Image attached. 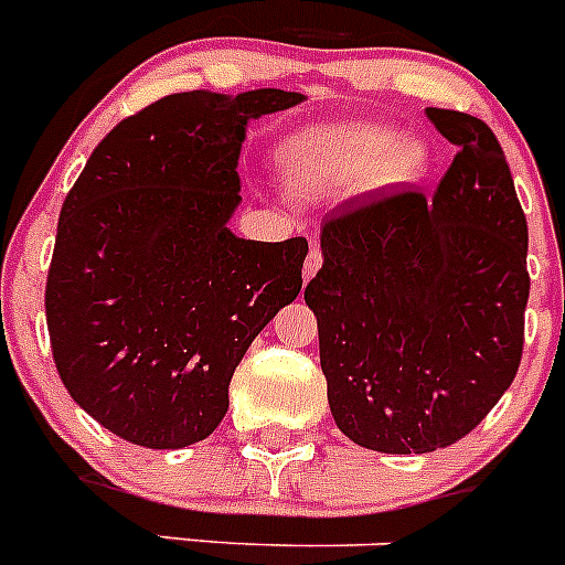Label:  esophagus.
Wrapping results in <instances>:
<instances>
[{
  "mask_svg": "<svg viewBox=\"0 0 565 565\" xmlns=\"http://www.w3.org/2000/svg\"><path fill=\"white\" fill-rule=\"evenodd\" d=\"M319 268H322V252H319V246L313 243L311 252H308V257H306V266H302V277H306V282L319 271Z\"/></svg>",
  "mask_w": 565,
  "mask_h": 565,
  "instance_id": "esophagus-1",
  "label": "esophagus"
}]
</instances>
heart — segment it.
Listing matches in <instances>:
<instances>
[{"instance_id": "obj_1", "label": "heart", "mask_w": 565, "mask_h": 565, "mask_svg": "<svg viewBox=\"0 0 565 565\" xmlns=\"http://www.w3.org/2000/svg\"><path fill=\"white\" fill-rule=\"evenodd\" d=\"M427 143L418 135H396L379 124L317 127L282 147L286 174L306 192L356 183L371 172L387 186L413 183L427 172Z\"/></svg>"}]
</instances>
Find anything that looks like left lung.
Wrapping results in <instances>:
<instances>
[{
	"instance_id": "left-lung-1",
	"label": "left lung",
	"mask_w": 565,
	"mask_h": 565,
	"mask_svg": "<svg viewBox=\"0 0 565 565\" xmlns=\"http://www.w3.org/2000/svg\"><path fill=\"white\" fill-rule=\"evenodd\" d=\"M458 152L433 201L356 198L322 223L308 282L339 430L393 456L450 447L483 422L521 364L526 214L495 132L427 107Z\"/></svg>"
}]
</instances>
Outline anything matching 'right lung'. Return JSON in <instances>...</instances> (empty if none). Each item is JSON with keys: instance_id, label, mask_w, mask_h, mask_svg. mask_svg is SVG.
Segmentation results:
<instances>
[{"instance_id": "right-lung-1", "label": "right lung", "mask_w": 565, "mask_h": 565, "mask_svg": "<svg viewBox=\"0 0 565 565\" xmlns=\"http://www.w3.org/2000/svg\"><path fill=\"white\" fill-rule=\"evenodd\" d=\"M306 96L174 93L124 118L64 198L44 311L56 371L124 441L212 436L248 344L302 288L306 237L232 234L252 118Z\"/></svg>"}]
</instances>
